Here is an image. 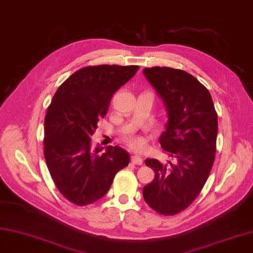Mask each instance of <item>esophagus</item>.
Masks as SVG:
<instances>
[{
  "label": "esophagus",
  "instance_id": "esophagus-1",
  "mask_svg": "<svg viewBox=\"0 0 253 253\" xmlns=\"http://www.w3.org/2000/svg\"><path fill=\"white\" fill-rule=\"evenodd\" d=\"M131 162L136 164V165H142L143 164V159L139 156L133 155V156H131Z\"/></svg>",
  "mask_w": 253,
  "mask_h": 253
}]
</instances>
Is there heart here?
Returning <instances> with one entry per match:
<instances>
[{"label":"heart","instance_id":"1","mask_svg":"<svg viewBox=\"0 0 253 253\" xmlns=\"http://www.w3.org/2000/svg\"><path fill=\"white\" fill-rule=\"evenodd\" d=\"M127 143L129 146L135 150H143L146 145L145 140L141 138V136H136V135H132L130 138H128Z\"/></svg>","mask_w":253,"mask_h":253}]
</instances>
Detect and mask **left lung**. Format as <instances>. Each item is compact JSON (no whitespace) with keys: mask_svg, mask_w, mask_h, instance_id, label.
Segmentation results:
<instances>
[{"mask_svg":"<svg viewBox=\"0 0 253 253\" xmlns=\"http://www.w3.org/2000/svg\"><path fill=\"white\" fill-rule=\"evenodd\" d=\"M143 74L161 98L168 122L159 142L175 162L146 159L155 179L143 197L158 213L175 215L196 199L212 169L217 138V114L210 92L185 71L146 68Z\"/></svg>","mask_w":253,"mask_h":253,"instance_id":"1","label":"left lung"}]
</instances>
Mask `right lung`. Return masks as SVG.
Instances as JSON below:
<instances>
[{
    "mask_svg": "<svg viewBox=\"0 0 253 253\" xmlns=\"http://www.w3.org/2000/svg\"><path fill=\"white\" fill-rule=\"evenodd\" d=\"M138 66H95L76 71L56 91L44 121V157L57 189L71 203L90 205L109 191L117 172L129 164L119 146L92 144L113 94Z\"/></svg>",
    "mask_w": 253,
    "mask_h": 253,
    "instance_id": "add662e5",
    "label": "right lung"
}]
</instances>
